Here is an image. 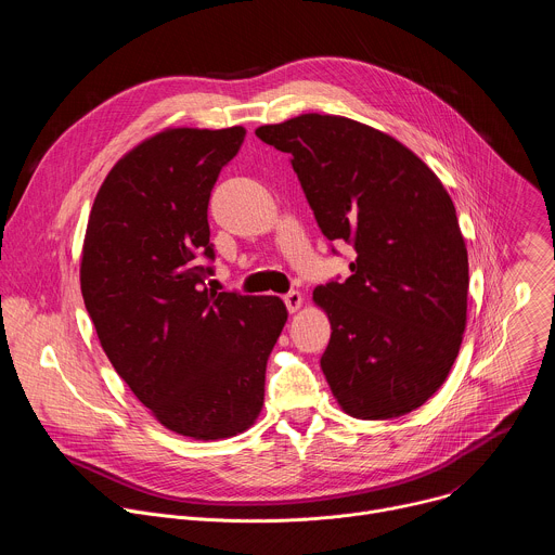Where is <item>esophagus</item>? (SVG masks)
<instances>
[{"label": "esophagus", "instance_id": "34e87169", "mask_svg": "<svg viewBox=\"0 0 555 555\" xmlns=\"http://www.w3.org/2000/svg\"><path fill=\"white\" fill-rule=\"evenodd\" d=\"M283 302H285L287 311H289V313H294V311H298V307L302 305V296H300V292L292 289V292H287V294L283 296Z\"/></svg>", "mask_w": 555, "mask_h": 555}]
</instances>
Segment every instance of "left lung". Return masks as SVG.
<instances>
[{
    "label": "left lung",
    "instance_id": "8db88e82",
    "mask_svg": "<svg viewBox=\"0 0 555 555\" xmlns=\"http://www.w3.org/2000/svg\"><path fill=\"white\" fill-rule=\"evenodd\" d=\"M255 133L289 153L327 240L356 250L347 281L313 289L332 323L321 366L334 398L358 420L420 409L465 332L467 250L450 195L402 142L343 116L302 114Z\"/></svg>",
    "mask_w": 555,
    "mask_h": 555
}]
</instances>
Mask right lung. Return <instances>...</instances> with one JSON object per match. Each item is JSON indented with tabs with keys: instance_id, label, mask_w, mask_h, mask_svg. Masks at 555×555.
Returning a JSON list of instances; mask_svg holds the SVG:
<instances>
[{
	"instance_id": "1",
	"label": "right lung",
	"mask_w": 555,
	"mask_h": 555,
	"mask_svg": "<svg viewBox=\"0 0 555 555\" xmlns=\"http://www.w3.org/2000/svg\"><path fill=\"white\" fill-rule=\"evenodd\" d=\"M244 127L167 129L105 178L88 221L81 292L103 351L135 398L193 439L244 433L287 309L276 296L206 287L208 199Z\"/></svg>"
}]
</instances>
